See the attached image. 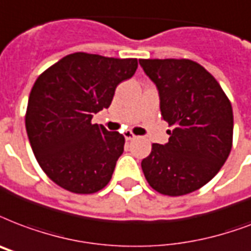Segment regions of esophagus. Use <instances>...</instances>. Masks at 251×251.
<instances>
[{
  "mask_svg": "<svg viewBox=\"0 0 251 251\" xmlns=\"http://www.w3.org/2000/svg\"><path fill=\"white\" fill-rule=\"evenodd\" d=\"M124 137H125L126 141H133V139H135V135H134L131 131H125V133H124Z\"/></svg>",
  "mask_w": 251,
  "mask_h": 251,
  "instance_id": "1",
  "label": "esophagus"
}]
</instances>
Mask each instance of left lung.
Segmentation results:
<instances>
[{"label":"left lung","instance_id":"left-lung-1","mask_svg":"<svg viewBox=\"0 0 251 251\" xmlns=\"http://www.w3.org/2000/svg\"><path fill=\"white\" fill-rule=\"evenodd\" d=\"M156 85L160 113L174 129L164 145L152 143L142 160L146 180L159 194L181 196L212 180L230 154L232 104L217 80L188 59H141Z\"/></svg>","mask_w":251,"mask_h":251}]
</instances>
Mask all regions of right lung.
I'll use <instances>...</instances> for the list:
<instances>
[{
  "mask_svg": "<svg viewBox=\"0 0 251 251\" xmlns=\"http://www.w3.org/2000/svg\"><path fill=\"white\" fill-rule=\"evenodd\" d=\"M137 59L85 52L67 55L36 79L26 112L32 152L46 175L74 194H95L108 184L125 138L92 124L130 79Z\"/></svg>",
  "mask_w": 251,
  "mask_h": 251,
  "instance_id": "obj_1",
  "label": "right lung"
}]
</instances>
